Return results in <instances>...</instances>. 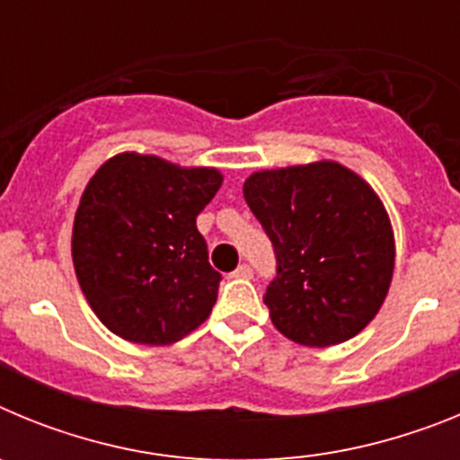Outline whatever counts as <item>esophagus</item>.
<instances>
[{
    "label": "esophagus",
    "instance_id": "34e87169",
    "mask_svg": "<svg viewBox=\"0 0 460 460\" xmlns=\"http://www.w3.org/2000/svg\"><path fill=\"white\" fill-rule=\"evenodd\" d=\"M233 276L234 279H251V276H253V270H251L249 265H239L237 270L233 271Z\"/></svg>",
    "mask_w": 460,
    "mask_h": 460
}]
</instances>
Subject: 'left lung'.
Segmentation results:
<instances>
[{"label": "left lung", "instance_id": "1", "mask_svg": "<svg viewBox=\"0 0 460 460\" xmlns=\"http://www.w3.org/2000/svg\"><path fill=\"white\" fill-rule=\"evenodd\" d=\"M276 251L265 304L274 327L308 348L352 339L394 276V230L368 181L336 161L260 170L243 181Z\"/></svg>", "mask_w": 460, "mask_h": 460}]
</instances>
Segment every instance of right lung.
Returning a JSON list of instances; mask_svg holds the SVG:
<instances>
[{
  "mask_svg": "<svg viewBox=\"0 0 460 460\" xmlns=\"http://www.w3.org/2000/svg\"><path fill=\"white\" fill-rule=\"evenodd\" d=\"M223 184L217 168H181L124 152L80 198L71 253L96 318L124 341L170 345L209 318L221 274L195 218Z\"/></svg>",
  "mask_w": 460,
  "mask_h": 460,
  "instance_id": "right-lung-1",
  "label": "right lung"
}]
</instances>
